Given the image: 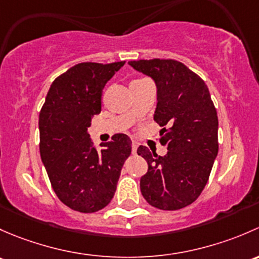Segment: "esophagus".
<instances>
[{"label": "esophagus", "mask_w": 259, "mask_h": 259, "mask_svg": "<svg viewBox=\"0 0 259 259\" xmlns=\"http://www.w3.org/2000/svg\"><path fill=\"white\" fill-rule=\"evenodd\" d=\"M137 148H138V143L136 142V141H133L132 142V153H136V152H137Z\"/></svg>", "instance_id": "obj_1"}]
</instances>
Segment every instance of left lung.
<instances>
[{
    "label": "left lung",
    "instance_id": "8db88e82",
    "mask_svg": "<svg viewBox=\"0 0 259 259\" xmlns=\"http://www.w3.org/2000/svg\"><path fill=\"white\" fill-rule=\"evenodd\" d=\"M157 86L154 121L162 127L161 143L168 152L157 156L146 146L137 153L148 163L141 192L151 206L177 210L193 203L218 153V117L203 79L175 60L130 61Z\"/></svg>",
    "mask_w": 259,
    "mask_h": 259
}]
</instances>
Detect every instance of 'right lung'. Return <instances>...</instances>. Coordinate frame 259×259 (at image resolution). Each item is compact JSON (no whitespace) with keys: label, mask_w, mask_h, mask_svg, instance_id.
Listing matches in <instances>:
<instances>
[{"label":"right lung","mask_w":259,"mask_h":259,"mask_svg":"<svg viewBox=\"0 0 259 259\" xmlns=\"http://www.w3.org/2000/svg\"><path fill=\"white\" fill-rule=\"evenodd\" d=\"M121 62H83L58 76L39 112V153L53 191L71 209L93 213L113 198L121 169L132 149L118 133L93 146L87 128L101 112L102 91Z\"/></svg>","instance_id":"right-lung-1"}]
</instances>
